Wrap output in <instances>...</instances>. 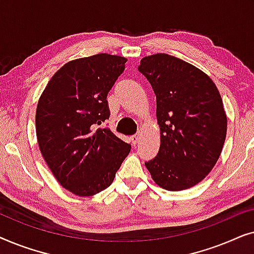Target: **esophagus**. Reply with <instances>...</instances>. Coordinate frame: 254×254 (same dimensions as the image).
<instances>
[{
	"label": "esophagus",
	"mask_w": 254,
	"mask_h": 254,
	"mask_svg": "<svg viewBox=\"0 0 254 254\" xmlns=\"http://www.w3.org/2000/svg\"><path fill=\"white\" fill-rule=\"evenodd\" d=\"M138 140H140V133L135 134V135H133V136H130V141H131V143H133V144H136Z\"/></svg>",
	"instance_id": "obj_1"
}]
</instances>
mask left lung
<instances>
[{"instance_id":"8db88e82","label":"left lung","mask_w":254,"mask_h":254,"mask_svg":"<svg viewBox=\"0 0 254 254\" xmlns=\"http://www.w3.org/2000/svg\"><path fill=\"white\" fill-rule=\"evenodd\" d=\"M138 70L154 89L161 130L158 154L145 166L162 189H190L213 170L227 136L218 89L195 65L169 54L143 58Z\"/></svg>"}]
</instances>
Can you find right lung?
I'll list each match as a JSON object with an SVG mask.
<instances>
[{
    "label": "right lung",
    "mask_w": 254,
    "mask_h": 254,
    "mask_svg": "<svg viewBox=\"0 0 254 254\" xmlns=\"http://www.w3.org/2000/svg\"><path fill=\"white\" fill-rule=\"evenodd\" d=\"M127 59L111 54L69 61L47 83L38 102L36 133L41 155L62 187L78 196L107 189L130 144L109 128L107 93Z\"/></svg>",
    "instance_id": "right-lung-1"
}]
</instances>
